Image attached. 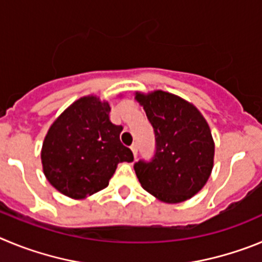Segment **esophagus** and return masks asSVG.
<instances>
[{"instance_id":"esophagus-1","label":"esophagus","mask_w":262,"mask_h":262,"mask_svg":"<svg viewBox=\"0 0 262 262\" xmlns=\"http://www.w3.org/2000/svg\"><path fill=\"white\" fill-rule=\"evenodd\" d=\"M130 150H132V151H133V155H134V158H136V155H137V151H138V146H137V143H133V145L130 146Z\"/></svg>"}]
</instances>
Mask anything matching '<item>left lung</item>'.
<instances>
[{
  "mask_svg": "<svg viewBox=\"0 0 262 262\" xmlns=\"http://www.w3.org/2000/svg\"><path fill=\"white\" fill-rule=\"evenodd\" d=\"M136 99L154 129L151 159H138L134 171L143 189L168 204L185 201L199 192L213 169L214 142L199 110L164 91Z\"/></svg>",
  "mask_w": 262,
  "mask_h": 262,
  "instance_id": "obj_1",
  "label": "left lung"
}]
</instances>
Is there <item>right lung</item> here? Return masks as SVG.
<instances>
[{"mask_svg":"<svg viewBox=\"0 0 262 262\" xmlns=\"http://www.w3.org/2000/svg\"><path fill=\"white\" fill-rule=\"evenodd\" d=\"M110 104L96 96L73 103L53 122L41 150L49 183L62 194L83 199L104 189L117 164L133 152L120 141L121 125L110 121Z\"/></svg>","mask_w":262,"mask_h":262,"instance_id":"1","label":"right lung"}]
</instances>
